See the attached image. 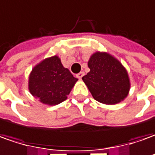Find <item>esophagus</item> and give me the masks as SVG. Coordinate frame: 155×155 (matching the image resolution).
<instances>
[{
  "instance_id": "obj_1",
  "label": "esophagus",
  "mask_w": 155,
  "mask_h": 155,
  "mask_svg": "<svg viewBox=\"0 0 155 155\" xmlns=\"http://www.w3.org/2000/svg\"><path fill=\"white\" fill-rule=\"evenodd\" d=\"M83 75H84V72H81L76 74V77H77L78 79H80V80H81V79L83 77Z\"/></svg>"
}]
</instances>
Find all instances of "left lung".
<instances>
[{
  "mask_svg": "<svg viewBox=\"0 0 155 155\" xmlns=\"http://www.w3.org/2000/svg\"><path fill=\"white\" fill-rule=\"evenodd\" d=\"M90 71L82 80L94 99L104 104L124 101L130 89V81L125 67L107 52L96 51L87 62Z\"/></svg>",
  "mask_w": 155,
  "mask_h": 155,
  "instance_id": "obj_1",
  "label": "left lung"
}]
</instances>
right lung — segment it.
Segmentation results:
<instances>
[{
  "mask_svg": "<svg viewBox=\"0 0 155 155\" xmlns=\"http://www.w3.org/2000/svg\"><path fill=\"white\" fill-rule=\"evenodd\" d=\"M77 81L56 55L33 67L28 78V89L42 104L56 105L67 99Z\"/></svg>",
  "mask_w": 155,
  "mask_h": 155,
  "instance_id": "obj_1",
  "label": "right lung"
}]
</instances>
